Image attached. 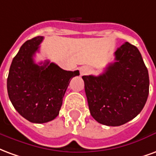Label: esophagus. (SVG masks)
<instances>
[{
	"label": "esophagus",
	"mask_w": 156,
	"mask_h": 156,
	"mask_svg": "<svg viewBox=\"0 0 156 156\" xmlns=\"http://www.w3.org/2000/svg\"><path fill=\"white\" fill-rule=\"evenodd\" d=\"M79 71H80V75L83 76V75L87 74L89 70H88V68H87V67H82V68H80V69H79Z\"/></svg>",
	"instance_id": "34e87169"
}]
</instances>
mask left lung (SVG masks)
<instances>
[{"label":"left lung","mask_w":156,"mask_h":156,"mask_svg":"<svg viewBox=\"0 0 156 156\" xmlns=\"http://www.w3.org/2000/svg\"><path fill=\"white\" fill-rule=\"evenodd\" d=\"M115 62L98 76H83L90 114L98 123L119 126L137 116L149 95L147 68L138 48L125 42Z\"/></svg>","instance_id":"obj_1"}]
</instances>
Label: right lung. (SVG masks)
Instances as JSON below:
<instances>
[{
    "label": "right lung",
    "instance_id": "1",
    "mask_svg": "<svg viewBox=\"0 0 156 156\" xmlns=\"http://www.w3.org/2000/svg\"><path fill=\"white\" fill-rule=\"evenodd\" d=\"M43 37L27 41L12 60L7 78V92L16 110L32 123L43 124L59 114L62 98L71 79L79 71L62 69L49 61L37 64L33 56Z\"/></svg>",
    "mask_w": 156,
    "mask_h": 156
}]
</instances>
